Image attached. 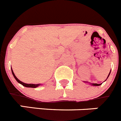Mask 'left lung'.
<instances>
[{
  "mask_svg": "<svg viewBox=\"0 0 121 121\" xmlns=\"http://www.w3.org/2000/svg\"><path fill=\"white\" fill-rule=\"evenodd\" d=\"M110 72H111V70H110V73H109V75H108V78H107V79L108 78V77H109V75H110ZM107 79H106V80H107ZM86 82V83H88V82ZM88 83H90V84L91 85H92V86H100V85L102 84V83H100V84H98V83H90V82H88Z\"/></svg>",
  "mask_w": 121,
  "mask_h": 121,
  "instance_id": "8db88e82",
  "label": "left lung"
}]
</instances>
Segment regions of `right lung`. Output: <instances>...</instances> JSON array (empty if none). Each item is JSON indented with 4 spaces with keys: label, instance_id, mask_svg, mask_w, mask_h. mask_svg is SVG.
<instances>
[{
    "label": "right lung",
    "instance_id": "obj_1",
    "mask_svg": "<svg viewBox=\"0 0 121 121\" xmlns=\"http://www.w3.org/2000/svg\"><path fill=\"white\" fill-rule=\"evenodd\" d=\"M11 71H12V74H13V77H14V78L16 79V81H17L19 83H20V84H21L22 85H23L24 86H26V87H28V88H36V87H38V86H40V85H42V84H40V83H38V84H32V83H24V82H21V81H20V80H19L15 76V75L13 70H12V68H11Z\"/></svg>",
    "mask_w": 121,
    "mask_h": 121
}]
</instances>
